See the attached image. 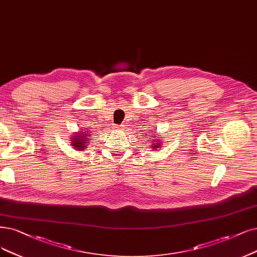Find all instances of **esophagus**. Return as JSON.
Returning a JSON list of instances; mask_svg holds the SVG:
<instances>
[{"label":"esophagus","mask_w":257,"mask_h":257,"mask_svg":"<svg viewBox=\"0 0 257 257\" xmlns=\"http://www.w3.org/2000/svg\"><path fill=\"white\" fill-rule=\"evenodd\" d=\"M119 129H121V128H119Z\"/></svg>","instance_id":"esophagus-1"}]
</instances>
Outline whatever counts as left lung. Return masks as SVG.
<instances>
[{
  "label": "left lung",
  "mask_w": 257,
  "mask_h": 257,
  "mask_svg": "<svg viewBox=\"0 0 257 257\" xmlns=\"http://www.w3.org/2000/svg\"><path fill=\"white\" fill-rule=\"evenodd\" d=\"M147 135H149V134H147ZM153 137H155V136H153ZM151 140L150 141H153V144H150V146H151V148H153L154 150H156V149H159L160 147H161V145L159 144V140H156V141H154V139L151 138V137H149ZM149 143V142H148Z\"/></svg>",
  "instance_id": "8db88e82"
}]
</instances>
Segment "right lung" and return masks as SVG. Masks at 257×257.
Here are the masks:
<instances>
[{
  "label": "right lung",
  "instance_id": "add662e5",
  "mask_svg": "<svg viewBox=\"0 0 257 257\" xmlns=\"http://www.w3.org/2000/svg\"><path fill=\"white\" fill-rule=\"evenodd\" d=\"M92 132L91 131H84L82 130V132L80 134H76L75 136H73L72 139V146H74V148L78 151L81 150H85L88 148L89 144L91 143L90 142V137H92Z\"/></svg>",
  "mask_w": 257,
  "mask_h": 257
}]
</instances>
